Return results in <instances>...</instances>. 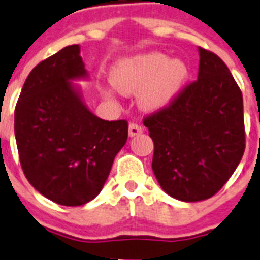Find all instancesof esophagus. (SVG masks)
Instances as JSON below:
<instances>
[{
  "label": "esophagus",
  "mask_w": 260,
  "mask_h": 260,
  "mask_svg": "<svg viewBox=\"0 0 260 260\" xmlns=\"http://www.w3.org/2000/svg\"><path fill=\"white\" fill-rule=\"evenodd\" d=\"M142 133H143V127L139 123H135V122L130 123V126H128V135L130 137H135V135H139Z\"/></svg>",
  "instance_id": "34e87169"
}]
</instances>
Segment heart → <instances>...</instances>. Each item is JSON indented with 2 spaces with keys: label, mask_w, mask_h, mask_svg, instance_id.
Segmentation results:
<instances>
[{
  "label": "heart",
  "mask_w": 260,
  "mask_h": 260,
  "mask_svg": "<svg viewBox=\"0 0 260 260\" xmlns=\"http://www.w3.org/2000/svg\"><path fill=\"white\" fill-rule=\"evenodd\" d=\"M187 67L163 52H147L118 63L112 72V83L119 92H139V104L148 110L163 108L180 90L187 77Z\"/></svg>",
  "instance_id": "b5f03b06"
}]
</instances>
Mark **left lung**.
Returning a JSON list of instances; mask_svg holds the SVG:
<instances>
[{"instance_id": "left-lung-1", "label": "left lung", "mask_w": 260, "mask_h": 260, "mask_svg": "<svg viewBox=\"0 0 260 260\" xmlns=\"http://www.w3.org/2000/svg\"><path fill=\"white\" fill-rule=\"evenodd\" d=\"M199 52L197 80L143 118L154 142L157 181L166 193L188 203L214 196L238 167L246 146L238 84L221 57L205 48Z\"/></svg>"}]
</instances>
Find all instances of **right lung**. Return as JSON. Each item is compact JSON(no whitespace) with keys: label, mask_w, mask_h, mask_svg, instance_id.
I'll return each mask as SVG.
<instances>
[{"label":"right lung","mask_w":260,"mask_h":260,"mask_svg":"<svg viewBox=\"0 0 260 260\" xmlns=\"http://www.w3.org/2000/svg\"><path fill=\"white\" fill-rule=\"evenodd\" d=\"M85 76L80 47L67 46L32 68L15 105L24 176L59 205L79 206L94 199L127 141L126 119L105 121L84 105L70 80Z\"/></svg>","instance_id":"1"}]
</instances>
